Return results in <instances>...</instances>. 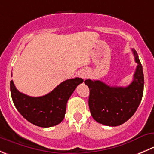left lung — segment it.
I'll return each instance as SVG.
<instances>
[{"instance_id":"8db88e82","label":"left lung","mask_w":154,"mask_h":154,"mask_svg":"<svg viewBox=\"0 0 154 154\" xmlns=\"http://www.w3.org/2000/svg\"><path fill=\"white\" fill-rule=\"evenodd\" d=\"M137 63L134 79L127 87H110L99 80L85 81L90 90L88 105L95 121L108 126H118L129 119L137 110L144 92V73L135 50Z\"/></svg>"}]
</instances>
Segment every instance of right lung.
<instances>
[{"instance_id":"add662e5","label":"right lung","mask_w":154,"mask_h":154,"mask_svg":"<svg viewBox=\"0 0 154 154\" xmlns=\"http://www.w3.org/2000/svg\"><path fill=\"white\" fill-rule=\"evenodd\" d=\"M82 82L81 78L67 79L45 96L30 97L19 91L12 80L10 92L16 108L26 120L37 126L48 128L62 122L69 98Z\"/></svg>"}]
</instances>
